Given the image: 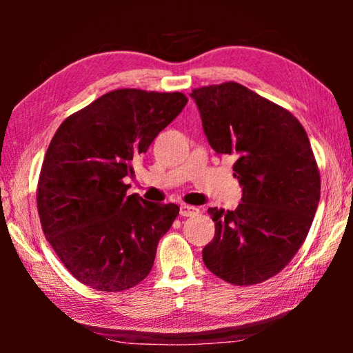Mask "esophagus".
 Masks as SVG:
<instances>
[{"label": "esophagus", "mask_w": 353, "mask_h": 353, "mask_svg": "<svg viewBox=\"0 0 353 353\" xmlns=\"http://www.w3.org/2000/svg\"><path fill=\"white\" fill-rule=\"evenodd\" d=\"M198 208L193 207V205H187V204H182L181 208H179V213H181V216H193V214H198Z\"/></svg>", "instance_id": "34e87169"}]
</instances>
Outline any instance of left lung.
<instances>
[{
	"instance_id": "left-lung-1",
	"label": "left lung",
	"mask_w": 353,
	"mask_h": 353,
	"mask_svg": "<svg viewBox=\"0 0 353 353\" xmlns=\"http://www.w3.org/2000/svg\"><path fill=\"white\" fill-rule=\"evenodd\" d=\"M202 128L218 154L235 155L243 188L235 210L208 208L213 240L208 271L232 285H255L288 265L305 241L321 196L308 135L283 107L238 82L194 88Z\"/></svg>"
}]
</instances>
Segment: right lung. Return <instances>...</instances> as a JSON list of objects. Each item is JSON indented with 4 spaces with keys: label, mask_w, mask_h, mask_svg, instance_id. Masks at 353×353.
<instances>
[{
    "label": "right lung",
    "mask_w": 353,
    "mask_h": 353,
    "mask_svg": "<svg viewBox=\"0 0 353 353\" xmlns=\"http://www.w3.org/2000/svg\"><path fill=\"white\" fill-rule=\"evenodd\" d=\"M183 93L119 88L70 115L48 146L37 185L41 229L63 266L93 290L148 277L176 204L129 194L132 160L187 104Z\"/></svg>",
    "instance_id": "obj_1"
}]
</instances>
